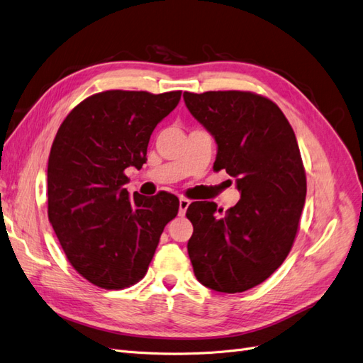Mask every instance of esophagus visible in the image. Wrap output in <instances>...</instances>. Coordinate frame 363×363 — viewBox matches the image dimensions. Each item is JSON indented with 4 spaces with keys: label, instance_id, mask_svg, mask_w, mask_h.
Here are the masks:
<instances>
[{
    "label": "esophagus",
    "instance_id": "34e87169",
    "mask_svg": "<svg viewBox=\"0 0 363 363\" xmlns=\"http://www.w3.org/2000/svg\"><path fill=\"white\" fill-rule=\"evenodd\" d=\"M189 204H191V201H189L188 199H183V196L179 200V213H180L182 216L186 213V211H188Z\"/></svg>",
    "mask_w": 363,
    "mask_h": 363
}]
</instances>
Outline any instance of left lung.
<instances>
[{
	"mask_svg": "<svg viewBox=\"0 0 363 363\" xmlns=\"http://www.w3.org/2000/svg\"><path fill=\"white\" fill-rule=\"evenodd\" d=\"M215 138L216 171L236 179L240 200L225 213L213 201L188 207L195 277L218 292H244L288 257L306 200V172L294 130L276 103L252 92L183 94Z\"/></svg>",
	"mask_w": 363,
	"mask_h": 363,
	"instance_id": "1",
	"label": "left lung"
}]
</instances>
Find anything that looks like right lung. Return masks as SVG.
<instances>
[{"label":"right lung","mask_w":363,"mask_h":363,"mask_svg":"<svg viewBox=\"0 0 363 363\" xmlns=\"http://www.w3.org/2000/svg\"><path fill=\"white\" fill-rule=\"evenodd\" d=\"M182 92L106 91L65 118L48 159V218L74 269L103 289L144 279L160 235L179 213L168 192L128 195V167L147 162L152 130Z\"/></svg>","instance_id":"add662e5"}]
</instances>
